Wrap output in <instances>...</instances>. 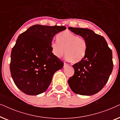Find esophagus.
I'll list each match as a JSON object with an SVG mask.
<instances>
[{"instance_id": "obj_1", "label": "esophagus", "mask_w": 120, "mask_h": 120, "mask_svg": "<svg viewBox=\"0 0 120 120\" xmlns=\"http://www.w3.org/2000/svg\"><path fill=\"white\" fill-rule=\"evenodd\" d=\"M67 66H68V64L67 63H65V62H64V66H63V67H64V68H65V67H66Z\"/></svg>"}]
</instances>
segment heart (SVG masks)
I'll use <instances>...</instances> for the list:
<instances>
[{
  "label": "heart",
  "mask_w": 120,
  "mask_h": 120,
  "mask_svg": "<svg viewBox=\"0 0 120 120\" xmlns=\"http://www.w3.org/2000/svg\"><path fill=\"white\" fill-rule=\"evenodd\" d=\"M57 41L51 44L52 52L57 58H61L65 53L67 58L72 63H78L84 58L87 44L85 39L77 37L73 33L65 30L57 35Z\"/></svg>",
  "instance_id": "1"
}]
</instances>
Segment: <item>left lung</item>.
Here are the masks:
<instances>
[{
    "label": "left lung",
    "instance_id": "1",
    "mask_svg": "<svg viewBox=\"0 0 120 120\" xmlns=\"http://www.w3.org/2000/svg\"><path fill=\"white\" fill-rule=\"evenodd\" d=\"M68 28L83 38L87 44L84 58L73 65L74 74L69 79L68 84L76 94L93 95L104 87L112 71V51L104 38L91 29Z\"/></svg>",
    "mask_w": 120,
    "mask_h": 120
}]
</instances>
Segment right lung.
I'll return each instance as SVG.
<instances>
[{
    "label": "right lung",
    "mask_w": 120,
    "mask_h": 120,
    "mask_svg": "<svg viewBox=\"0 0 120 120\" xmlns=\"http://www.w3.org/2000/svg\"><path fill=\"white\" fill-rule=\"evenodd\" d=\"M66 29L65 26L36 24L19 36L12 49L10 69L16 86L26 94L44 92L57 70L64 63L52 53L54 36Z\"/></svg>",
    "instance_id": "1"
}]
</instances>
